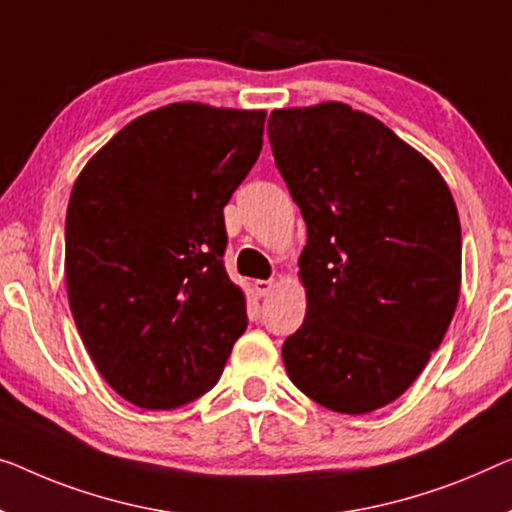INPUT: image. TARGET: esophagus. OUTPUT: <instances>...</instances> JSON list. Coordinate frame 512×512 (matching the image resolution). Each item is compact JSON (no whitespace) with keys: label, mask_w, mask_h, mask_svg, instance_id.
<instances>
[{"label":"esophagus","mask_w":512,"mask_h":512,"mask_svg":"<svg viewBox=\"0 0 512 512\" xmlns=\"http://www.w3.org/2000/svg\"><path fill=\"white\" fill-rule=\"evenodd\" d=\"M273 287H276V282H273V280H255L257 296H269Z\"/></svg>","instance_id":"1"}]
</instances>
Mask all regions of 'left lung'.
<instances>
[{
  "label": "left lung",
  "instance_id": "8db88e82",
  "mask_svg": "<svg viewBox=\"0 0 512 512\" xmlns=\"http://www.w3.org/2000/svg\"><path fill=\"white\" fill-rule=\"evenodd\" d=\"M266 133L308 227V310L282 345L287 375L326 409L368 414L414 384L453 319V195L430 160L345 103L276 110Z\"/></svg>",
  "mask_w": 512,
  "mask_h": 512
}]
</instances>
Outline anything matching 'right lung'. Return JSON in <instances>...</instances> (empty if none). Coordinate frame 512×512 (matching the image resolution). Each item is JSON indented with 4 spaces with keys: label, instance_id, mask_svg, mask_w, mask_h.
<instances>
[{
    "label": "right lung",
    "instance_id": "right-lung-1",
    "mask_svg": "<svg viewBox=\"0 0 512 512\" xmlns=\"http://www.w3.org/2000/svg\"><path fill=\"white\" fill-rule=\"evenodd\" d=\"M266 112L174 103L89 160L66 211L68 303L121 398L174 409L216 386L246 331L223 209L262 151Z\"/></svg>",
    "mask_w": 512,
    "mask_h": 512
}]
</instances>
